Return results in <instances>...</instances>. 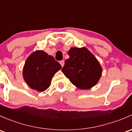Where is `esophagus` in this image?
<instances>
[{"instance_id": "34e87169", "label": "esophagus", "mask_w": 132, "mask_h": 132, "mask_svg": "<svg viewBox=\"0 0 132 132\" xmlns=\"http://www.w3.org/2000/svg\"><path fill=\"white\" fill-rule=\"evenodd\" d=\"M59 62H60V64H61V65L62 66H62H64V61L62 60V61H61Z\"/></svg>"}]
</instances>
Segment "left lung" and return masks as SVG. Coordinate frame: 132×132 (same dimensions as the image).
<instances>
[{
    "instance_id": "left-lung-1",
    "label": "left lung",
    "mask_w": 132,
    "mask_h": 132,
    "mask_svg": "<svg viewBox=\"0 0 132 132\" xmlns=\"http://www.w3.org/2000/svg\"><path fill=\"white\" fill-rule=\"evenodd\" d=\"M70 58L65 61L62 73L75 86L89 89L98 82L102 68L94 55L86 48H71Z\"/></svg>"
}]
</instances>
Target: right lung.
<instances>
[{"instance_id": "add662e5", "label": "right lung", "mask_w": 132, "mask_h": 132, "mask_svg": "<svg viewBox=\"0 0 132 132\" xmlns=\"http://www.w3.org/2000/svg\"><path fill=\"white\" fill-rule=\"evenodd\" d=\"M61 68V64L53 57L44 51H37L26 59L23 77L31 88L43 92L47 89L52 78Z\"/></svg>"}]
</instances>
